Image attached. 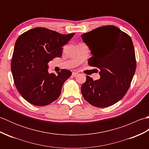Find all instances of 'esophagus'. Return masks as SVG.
I'll use <instances>...</instances> for the list:
<instances>
[{
  "label": "esophagus",
  "mask_w": 149,
  "mask_h": 149,
  "mask_svg": "<svg viewBox=\"0 0 149 149\" xmlns=\"http://www.w3.org/2000/svg\"><path fill=\"white\" fill-rule=\"evenodd\" d=\"M78 75V73L77 72H72V76L73 77H75V76H77V75Z\"/></svg>",
  "instance_id": "obj_1"
}]
</instances>
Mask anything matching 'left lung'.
Masks as SVG:
<instances>
[{
    "label": "left lung",
    "mask_w": 149,
    "mask_h": 149,
    "mask_svg": "<svg viewBox=\"0 0 149 149\" xmlns=\"http://www.w3.org/2000/svg\"><path fill=\"white\" fill-rule=\"evenodd\" d=\"M91 50L88 65L100 69V79L86 75L82 85L84 99L97 107L113 105L121 100L130 86L136 67L132 41L127 34L113 26L96 28L82 34Z\"/></svg>",
    "instance_id": "8db88e82"
}]
</instances>
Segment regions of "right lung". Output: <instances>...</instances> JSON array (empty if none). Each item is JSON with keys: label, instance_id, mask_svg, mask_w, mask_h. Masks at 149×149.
Returning <instances> with one entry per match:
<instances>
[{"label": "right lung", "instance_id": "right-lung-1", "mask_svg": "<svg viewBox=\"0 0 149 149\" xmlns=\"http://www.w3.org/2000/svg\"><path fill=\"white\" fill-rule=\"evenodd\" d=\"M75 33L62 34L43 27L24 33L15 42L11 72L19 93L28 102L47 106L58 99L63 84L71 76L67 70L49 74L48 63L62 55L63 46Z\"/></svg>", "mask_w": 149, "mask_h": 149}]
</instances>
